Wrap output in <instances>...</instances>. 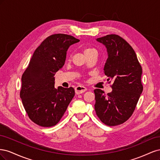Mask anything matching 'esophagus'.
<instances>
[{"label": "esophagus", "instance_id": "34e87169", "mask_svg": "<svg viewBox=\"0 0 160 160\" xmlns=\"http://www.w3.org/2000/svg\"><path fill=\"white\" fill-rule=\"evenodd\" d=\"M75 93L77 95H79V94H81L84 93V92H85L87 91V88H85V87L83 86H81V85H79L77 86L75 88Z\"/></svg>", "mask_w": 160, "mask_h": 160}]
</instances>
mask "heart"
Here are the masks:
<instances>
[{"instance_id": "heart-1", "label": "heart", "mask_w": 160, "mask_h": 160, "mask_svg": "<svg viewBox=\"0 0 160 160\" xmlns=\"http://www.w3.org/2000/svg\"><path fill=\"white\" fill-rule=\"evenodd\" d=\"M92 52H96V51L93 49V48H91V47H88L84 50V53L85 55L89 54V53Z\"/></svg>"}]
</instances>
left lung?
Listing matches in <instances>:
<instances>
[{
  "instance_id": "1",
  "label": "left lung",
  "mask_w": 160,
  "mask_h": 160,
  "mask_svg": "<svg viewBox=\"0 0 160 160\" xmlns=\"http://www.w3.org/2000/svg\"><path fill=\"white\" fill-rule=\"evenodd\" d=\"M96 40L107 49L104 72L113 85L107 95L99 89L94 90L95 110L103 123L115 126L126 122L136 107L143 91L142 68L133 48L119 35H108Z\"/></svg>"
}]
</instances>
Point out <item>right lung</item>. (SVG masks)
I'll return each mask as SVG.
<instances>
[{"label":"right lung","mask_w":160,"mask_h":160,"mask_svg":"<svg viewBox=\"0 0 160 160\" xmlns=\"http://www.w3.org/2000/svg\"><path fill=\"white\" fill-rule=\"evenodd\" d=\"M79 41L65 34H55L34 52L22 75L20 97L30 119L42 127L54 126L75 95L72 88H55L54 75L64 65L69 47Z\"/></svg>","instance_id":"add662e5"}]
</instances>
